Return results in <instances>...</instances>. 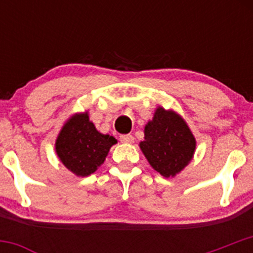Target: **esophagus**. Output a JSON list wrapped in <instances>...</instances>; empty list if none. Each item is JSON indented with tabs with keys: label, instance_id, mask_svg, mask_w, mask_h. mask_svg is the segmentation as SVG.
Returning a JSON list of instances; mask_svg holds the SVG:
<instances>
[{
	"label": "esophagus",
	"instance_id": "obj_1",
	"mask_svg": "<svg viewBox=\"0 0 253 253\" xmlns=\"http://www.w3.org/2000/svg\"><path fill=\"white\" fill-rule=\"evenodd\" d=\"M120 141L122 143H132L134 141V137L132 134H122L120 136Z\"/></svg>",
	"mask_w": 253,
	"mask_h": 253
}]
</instances>
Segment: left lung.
<instances>
[{
  "label": "left lung",
  "instance_id": "8db88e82",
  "mask_svg": "<svg viewBox=\"0 0 253 253\" xmlns=\"http://www.w3.org/2000/svg\"><path fill=\"white\" fill-rule=\"evenodd\" d=\"M139 147L153 169L164 177H170L192 159L196 141L178 115L159 108L145 126L144 141Z\"/></svg>",
  "mask_w": 253,
  "mask_h": 253
}]
</instances>
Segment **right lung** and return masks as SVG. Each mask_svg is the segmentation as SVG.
Masks as SVG:
<instances>
[{"label": "right lung", "mask_w": 253, "mask_h": 253, "mask_svg": "<svg viewBox=\"0 0 253 253\" xmlns=\"http://www.w3.org/2000/svg\"><path fill=\"white\" fill-rule=\"evenodd\" d=\"M117 141L96 131L88 114L73 116L61 129L56 141V153L61 162L78 176L93 174Z\"/></svg>", "instance_id": "1"}]
</instances>
